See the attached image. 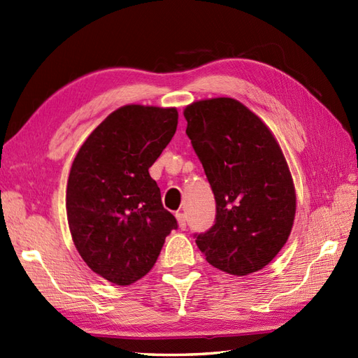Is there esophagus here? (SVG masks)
Instances as JSON below:
<instances>
[{"label": "esophagus", "instance_id": "1", "mask_svg": "<svg viewBox=\"0 0 358 358\" xmlns=\"http://www.w3.org/2000/svg\"><path fill=\"white\" fill-rule=\"evenodd\" d=\"M176 217H177L180 229H186V227H187V217H186V214H185V213H177Z\"/></svg>", "mask_w": 358, "mask_h": 358}]
</instances>
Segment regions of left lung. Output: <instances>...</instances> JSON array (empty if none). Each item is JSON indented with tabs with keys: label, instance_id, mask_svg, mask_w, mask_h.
I'll return each instance as SVG.
<instances>
[{
	"label": "left lung",
	"instance_id": "left-lung-1",
	"mask_svg": "<svg viewBox=\"0 0 358 358\" xmlns=\"http://www.w3.org/2000/svg\"><path fill=\"white\" fill-rule=\"evenodd\" d=\"M182 114L216 199V222L195 234L199 250L234 275L264 268L285 246L295 217L294 181L279 142L236 99L193 101Z\"/></svg>",
	"mask_w": 358,
	"mask_h": 358
}]
</instances>
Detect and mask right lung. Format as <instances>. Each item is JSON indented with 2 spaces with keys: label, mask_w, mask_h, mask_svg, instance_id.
<instances>
[{
  "label": "right lung",
  "mask_w": 358,
  "mask_h": 358,
  "mask_svg": "<svg viewBox=\"0 0 358 358\" xmlns=\"http://www.w3.org/2000/svg\"><path fill=\"white\" fill-rule=\"evenodd\" d=\"M177 124L176 108L121 106L91 131L71 163V238L91 270L121 287L144 278L178 227L148 172Z\"/></svg>",
  "instance_id": "1"
}]
</instances>
